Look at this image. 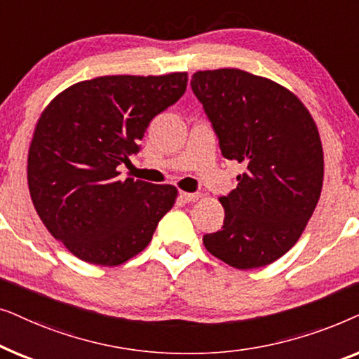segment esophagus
<instances>
[{
	"instance_id": "34e87169",
	"label": "esophagus",
	"mask_w": 359,
	"mask_h": 359,
	"mask_svg": "<svg viewBox=\"0 0 359 359\" xmlns=\"http://www.w3.org/2000/svg\"><path fill=\"white\" fill-rule=\"evenodd\" d=\"M180 198L181 201H184V203H193V201H198L201 198V194L198 193H180Z\"/></svg>"
}]
</instances>
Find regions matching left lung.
Returning a JSON list of instances; mask_svg holds the SVG:
<instances>
[{
	"instance_id": "1",
	"label": "left lung",
	"mask_w": 359,
	"mask_h": 359,
	"mask_svg": "<svg viewBox=\"0 0 359 359\" xmlns=\"http://www.w3.org/2000/svg\"><path fill=\"white\" fill-rule=\"evenodd\" d=\"M194 95L212 122L222 155L245 173L224 205V227L205 250L237 269L262 268L291 250L323 184V149L304 102L279 83L238 68L196 72Z\"/></svg>"
}]
</instances>
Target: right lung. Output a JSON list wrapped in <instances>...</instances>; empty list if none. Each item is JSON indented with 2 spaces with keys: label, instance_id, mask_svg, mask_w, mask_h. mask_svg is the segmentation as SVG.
<instances>
[{
  "label": "right lung",
  "instance_id": "add662e5",
  "mask_svg": "<svg viewBox=\"0 0 359 359\" xmlns=\"http://www.w3.org/2000/svg\"><path fill=\"white\" fill-rule=\"evenodd\" d=\"M188 73L109 75L68 86L37 119L27 184L53 238L76 258L119 266L150 243L178 189L119 180L150 121L184 95Z\"/></svg>",
  "mask_w": 359,
  "mask_h": 359
}]
</instances>
